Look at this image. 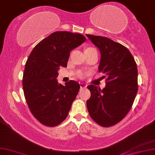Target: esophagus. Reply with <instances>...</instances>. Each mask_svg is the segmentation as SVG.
Segmentation results:
<instances>
[{
  "label": "esophagus",
  "mask_w": 155,
  "mask_h": 155,
  "mask_svg": "<svg viewBox=\"0 0 155 155\" xmlns=\"http://www.w3.org/2000/svg\"><path fill=\"white\" fill-rule=\"evenodd\" d=\"M80 87L81 88H87V84H84V83H82V82H80Z\"/></svg>",
  "instance_id": "34e87169"
}]
</instances>
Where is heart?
<instances>
[{"label": "heart", "mask_w": 155, "mask_h": 155, "mask_svg": "<svg viewBox=\"0 0 155 155\" xmlns=\"http://www.w3.org/2000/svg\"><path fill=\"white\" fill-rule=\"evenodd\" d=\"M85 75L86 73L84 72H82V71H79V72L78 73V76L80 78H83Z\"/></svg>", "instance_id": "obj_1"}]
</instances>
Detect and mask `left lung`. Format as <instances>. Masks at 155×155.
Here are the masks:
<instances>
[{"mask_svg":"<svg viewBox=\"0 0 155 155\" xmlns=\"http://www.w3.org/2000/svg\"><path fill=\"white\" fill-rule=\"evenodd\" d=\"M101 51L98 71L104 74L106 87L89 85L91 97L87 101L91 118L102 127L122 120L132 108L138 91L137 63L127 48L107 37L87 35Z\"/></svg>","mask_w":155,"mask_h":155,"instance_id":"obj_1","label":"left lung"}]
</instances>
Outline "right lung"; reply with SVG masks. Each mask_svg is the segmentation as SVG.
Listing matches in <instances>:
<instances>
[{
	"label": "right lung",
	"mask_w": 155,
	"mask_h": 155,
	"mask_svg": "<svg viewBox=\"0 0 155 155\" xmlns=\"http://www.w3.org/2000/svg\"><path fill=\"white\" fill-rule=\"evenodd\" d=\"M85 41L81 34L58 31L40 41L28 57L23 92L31 113L44 125L55 127L67 117L80 86L73 80L59 84L58 71L67 66L70 52Z\"/></svg>",
	"instance_id": "right-lung-1"
}]
</instances>
